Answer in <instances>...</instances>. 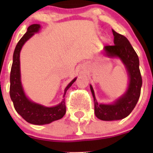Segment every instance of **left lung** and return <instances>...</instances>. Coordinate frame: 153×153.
<instances>
[{"label":"left lung","mask_w":153,"mask_h":153,"mask_svg":"<svg viewBox=\"0 0 153 153\" xmlns=\"http://www.w3.org/2000/svg\"><path fill=\"white\" fill-rule=\"evenodd\" d=\"M113 46H105L104 52L109 58H119L126 67L129 84L124 95L109 104H100L95 98L93 88L90 90L95 103V116L102 121H115L127 117L136 105L142 86V78L139 69V59L127 38L112 29Z\"/></svg>","instance_id":"left-lung-1"}]
</instances>
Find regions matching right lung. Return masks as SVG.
<instances>
[{"label":"right lung","instance_id":"obj_1","mask_svg":"<svg viewBox=\"0 0 153 153\" xmlns=\"http://www.w3.org/2000/svg\"><path fill=\"white\" fill-rule=\"evenodd\" d=\"M41 29L40 24H32L27 29V32L18 41L13 54V61L10 72V98L13 102L16 112L25 121L35 125L50 124L64 117L66 113L65 97L67 89L72 86L77 79L75 78L64 89V99L60 104L55 106H45L37 104L29 100L24 91L21 80V67H20V52L24 44L38 32Z\"/></svg>","mask_w":153,"mask_h":153}]
</instances>
